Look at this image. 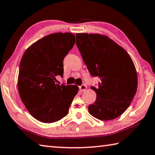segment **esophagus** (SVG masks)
<instances>
[{
	"mask_svg": "<svg viewBox=\"0 0 155 155\" xmlns=\"http://www.w3.org/2000/svg\"><path fill=\"white\" fill-rule=\"evenodd\" d=\"M86 89H87V85H86L85 84H83L82 85L80 86V87H79V90H80L81 92H83V91H85Z\"/></svg>",
	"mask_w": 155,
	"mask_h": 155,
	"instance_id": "1",
	"label": "esophagus"
}]
</instances>
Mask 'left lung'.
<instances>
[{"label":"left lung","mask_w":155,"mask_h":155,"mask_svg":"<svg viewBox=\"0 0 155 155\" xmlns=\"http://www.w3.org/2000/svg\"><path fill=\"white\" fill-rule=\"evenodd\" d=\"M77 46L92 77L100 78L95 103L89 113L103 121L120 116L132 102L137 89L136 68L128 52L99 33H76Z\"/></svg>","instance_id":"8db88e82"}]
</instances>
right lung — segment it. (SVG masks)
<instances>
[{
    "label": "right lung",
    "instance_id": "add662e5",
    "mask_svg": "<svg viewBox=\"0 0 155 155\" xmlns=\"http://www.w3.org/2000/svg\"><path fill=\"white\" fill-rule=\"evenodd\" d=\"M75 44L70 33H52L31 45L20 61L18 78L20 97L29 114L38 121L52 123L68 114L78 87L56 83L63 76V60Z\"/></svg>",
    "mask_w": 155,
    "mask_h": 155
}]
</instances>
